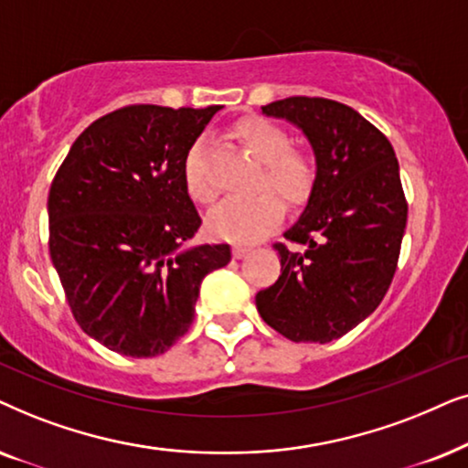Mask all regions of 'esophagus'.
Segmentation results:
<instances>
[{
    "mask_svg": "<svg viewBox=\"0 0 468 468\" xmlns=\"http://www.w3.org/2000/svg\"><path fill=\"white\" fill-rule=\"evenodd\" d=\"M248 254H250V248H248V246H241V244L233 246V257L235 259H244V257H248Z\"/></svg>",
    "mask_w": 468,
    "mask_h": 468,
    "instance_id": "1",
    "label": "esophagus"
}]
</instances>
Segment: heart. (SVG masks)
<instances>
[{
    "instance_id": "heart-1",
    "label": "heart",
    "mask_w": 468,
    "mask_h": 468,
    "mask_svg": "<svg viewBox=\"0 0 468 468\" xmlns=\"http://www.w3.org/2000/svg\"><path fill=\"white\" fill-rule=\"evenodd\" d=\"M230 136L261 162L254 179L257 195L230 198L209 211L205 227L216 239L254 241L263 238L282 218V203L302 205L313 195L316 171L303 152L291 149V139L278 123L263 117H241L230 126ZM184 184L197 203L207 205L216 198V188L205 173V141L192 143L184 158ZM277 192L275 196L269 190Z\"/></svg>"
}]
</instances>
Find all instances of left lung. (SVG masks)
I'll return each instance as SVG.
<instances>
[{"label":"left lung","mask_w":468,"mask_h":468,"mask_svg":"<svg viewBox=\"0 0 468 468\" xmlns=\"http://www.w3.org/2000/svg\"><path fill=\"white\" fill-rule=\"evenodd\" d=\"M263 113L303 130L316 179L284 233L303 250L273 244L280 276L257 292V308L284 338L325 345L375 313L394 280L409 211L398 160L381 130L335 100L291 96Z\"/></svg>","instance_id":"1"}]
</instances>
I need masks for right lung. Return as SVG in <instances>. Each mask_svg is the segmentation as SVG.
<instances>
[{
	"label": "right lung",
	"mask_w": 468,
	"mask_h": 468,
	"mask_svg": "<svg viewBox=\"0 0 468 468\" xmlns=\"http://www.w3.org/2000/svg\"><path fill=\"white\" fill-rule=\"evenodd\" d=\"M222 107L130 104L72 143L48 190V252L74 321L128 357H155L188 332L203 278L229 244H186L201 216L184 158Z\"/></svg>",
	"instance_id": "add662e5"
}]
</instances>
